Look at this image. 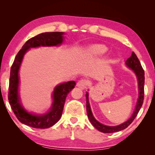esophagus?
<instances>
[{
	"instance_id": "1",
	"label": "esophagus",
	"mask_w": 155,
	"mask_h": 155,
	"mask_svg": "<svg viewBox=\"0 0 155 155\" xmlns=\"http://www.w3.org/2000/svg\"><path fill=\"white\" fill-rule=\"evenodd\" d=\"M87 84H88L87 80L85 79H82L78 82L77 86L79 88L82 89V90H84V89H85L86 87L87 86Z\"/></svg>"
}]
</instances>
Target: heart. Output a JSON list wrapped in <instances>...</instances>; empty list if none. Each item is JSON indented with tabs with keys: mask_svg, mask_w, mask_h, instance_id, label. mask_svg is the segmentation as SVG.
<instances>
[{
	"mask_svg": "<svg viewBox=\"0 0 155 155\" xmlns=\"http://www.w3.org/2000/svg\"><path fill=\"white\" fill-rule=\"evenodd\" d=\"M107 51V48L101 44H95L89 48V54L94 56H101L104 54Z\"/></svg>",
	"mask_w": 155,
	"mask_h": 155,
	"instance_id": "1",
	"label": "heart"
}]
</instances>
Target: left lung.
Segmentation results:
<instances>
[{
    "label": "left lung",
    "mask_w": 155,
    "mask_h": 155,
    "mask_svg": "<svg viewBox=\"0 0 155 155\" xmlns=\"http://www.w3.org/2000/svg\"><path fill=\"white\" fill-rule=\"evenodd\" d=\"M126 65L130 69H132L137 78L138 80V89H139V97L137 99V102L135 107V109L134 112H133V115L127 121L124 122V124L118 125L116 126H105V125L101 124V123L95 119V118L93 116L91 111V108L90 106V103H89L88 99V92L86 94V106H87V116L89 118V120H90L91 124L93 125L94 128H96L97 130L100 132L104 133H115L117 131H120L124 130V129L126 128L133 121L136 117L137 114L143 104L144 100V84H145V72L142 67L141 63L140 62L139 59L134 52L132 53V55L130 58L127 59L126 61Z\"/></svg>",
    "instance_id": "left-lung-1"
}]
</instances>
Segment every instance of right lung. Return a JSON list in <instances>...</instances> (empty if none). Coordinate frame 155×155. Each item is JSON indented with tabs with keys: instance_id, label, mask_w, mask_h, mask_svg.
<instances>
[{
	"instance_id": "right-lung-1",
	"label": "right lung",
	"mask_w": 155,
	"mask_h": 155,
	"mask_svg": "<svg viewBox=\"0 0 155 155\" xmlns=\"http://www.w3.org/2000/svg\"><path fill=\"white\" fill-rule=\"evenodd\" d=\"M63 32H44L39 34L26 41L18 53L10 69L8 100L18 119L23 124L35 128H48L60 120L68 93L75 87V82L69 81L60 84L55 87L53 92V103L50 111L45 114L37 115L27 112L20 101L18 94L19 70L24 55L30 48L39 46H55L63 43Z\"/></svg>"
}]
</instances>
